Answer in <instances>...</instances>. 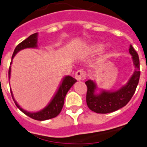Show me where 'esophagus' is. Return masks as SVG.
<instances>
[{
	"label": "esophagus",
	"instance_id": "1",
	"mask_svg": "<svg viewBox=\"0 0 147 147\" xmlns=\"http://www.w3.org/2000/svg\"><path fill=\"white\" fill-rule=\"evenodd\" d=\"M86 78V73L83 70H78L77 71L76 73H75V78L78 81H81V80H84Z\"/></svg>",
	"mask_w": 147,
	"mask_h": 147
}]
</instances>
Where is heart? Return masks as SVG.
<instances>
[{
	"mask_svg": "<svg viewBox=\"0 0 147 147\" xmlns=\"http://www.w3.org/2000/svg\"><path fill=\"white\" fill-rule=\"evenodd\" d=\"M103 46L101 43H94L92 45V50L94 52H98L102 49Z\"/></svg>",
	"mask_w": 147,
	"mask_h": 147,
	"instance_id": "b5f03b06",
	"label": "heart"
}]
</instances>
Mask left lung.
Here are the masks:
<instances>
[{
    "label": "left lung",
    "mask_w": 147,
    "mask_h": 147,
    "mask_svg": "<svg viewBox=\"0 0 147 147\" xmlns=\"http://www.w3.org/2000/svg\"><path fill=\"white\" fill-rule=\"evenodd\" d=\"M129 53L132 56L136 70L125 86L113 92L102 90L100 94H95L96 83L91 80L86 82L88 88L86 103L90 110L100 114L110 113L125 107L131 99L138 84L141 72L138 55L131 45Z\"/></svg>",
    "instance_id": "1"
}]
</instances>
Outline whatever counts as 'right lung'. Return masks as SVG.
<instances>
[{"instance_id": "right-lung-1", "label": "right lung", "mask_w": 147, "mask_h": 147, "mask_svg": "<svg viewBox=\"0 0 147 147\" xmlns=\"http://www.w3.org/2000/svg\"><path fill=\"white\" fill-rule=\"evenodd\" d=\"M37 42H38V33L32 34V35L29 36L27 38H26L24 40L20 42V44H18L16 47L15 48L14 51H13V55H12L11 60L13 59L15 55L20 51L27 49V48H36ZM11 62L10 64H11ZM10 75L11 67H9V78H10ZM77 80H75V78H73L71 76H69V75L64 77L61 85H60L59 88L58 90H57V94H55V96L52 98L51 101L49 103V105L43 109L37 112H30L23 109L20 105H18L17 102L13 98L11 90V96L13 98V100L14 101L16 106L23 113L25 114L26 115L29 116L31 118L34 119V120H40V121L41 120H49V119L56 117L61 112L63 106H64V98H65L66 95H67V93L68 92V90L70 89V88L73 86V84Z\"/></svg>"}]
</instances>
